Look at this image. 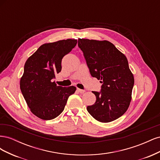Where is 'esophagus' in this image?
Masks as SVG:
<instances>
[{
	"mask_svg": "<svg viewBox=\"0 0 160 160\" xmlns=\"http://www.w3.org/2000/svg\"><path fill=\"white\" fill-rule=\"evenodd\" d=\"M77 91L79 92L80 93H83L85 91L84 89H79V88H77Z\"/></svg>",
	"mask_w": 160,
	"mask_h": 160,
	"instance_id": "34e87169",
	"label": "esophagus"
}]
</instances>
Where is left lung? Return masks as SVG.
<instances>
[{
    "label": "left lung",
    "mask_w": 160,
    "mask_h": 160,
    "mask_svg": "<svg viewBox=\"0 0 160 160\" xmlns=\"http://www.w3.org/2000/svg\"><path fill=\"white\" fill-rule=\"evenodd\" d=\"M91 75L101 80V91H92L95 104L88 106L89 114L100 122H112L129 108L134 85L126 57L108 41L79 38Z\"/></svg>",
    "instance_id": "8db88e82"
}]
</instances>
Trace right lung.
<instances>
[{
    "label": "right lung",
    "instance_id": "1",
    "mask_svg": "<svg viewBox=\"0 0 160 160\" xmlns=\"http://www.w3.org/2000/svg\"><path fill=\"white\" fill-rule=\"evenodd\" d=\"M76 39L61 40L41 45L27 60L20 88L31 112L44 120L59 116L64 110L74 86L63 88L52 82L61 71V61L76 46Z\"/></svg>",
    "mask_w": 160,
    "mask_h": 160
}]
</instances>
